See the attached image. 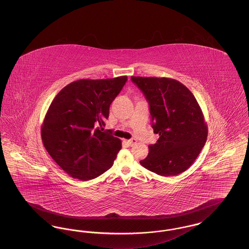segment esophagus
Returning a JSON list of instances; mask_svg holds the SVG:
<instances>
[{
    "mask_svg": "<svg viewBox=\"0 0 249 249\" xmlns=\"http://www.w3.org/2000/svg\"><path fill=\"white\" fill-rule=\"evenodd\" d=\"M127 142H128L130 145H133V144H135L137 142V140L136 139H130V140H128Z\"/></svg>",
    "mask_w": 249,
    "mask_h": 249,
    "instance_id": "obj_1",
    "label": "esophagus"
}]
</instances>
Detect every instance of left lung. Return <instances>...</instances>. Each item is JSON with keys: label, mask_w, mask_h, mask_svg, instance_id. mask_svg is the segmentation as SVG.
Returning <instances> with one entry per match:
<instances>
[{"label": "left lung", "mask_w": 249, "mask_h": 249, "mask_svg": "<svg viewBox=\"0 0 249 249\" xmlns=\"http://www.w3.org/2000/svg\"><path fill=\"white\" fill-rule=\"evenodd\" d=\"M131 81L148 101L152 128L160 135L148 146L141 165L162 177L185 172L201 153L208 134L197 100L186 86L173 78L131 76Z\"/></svg>", "instance_id": "left-lung-1"}]
</instances>
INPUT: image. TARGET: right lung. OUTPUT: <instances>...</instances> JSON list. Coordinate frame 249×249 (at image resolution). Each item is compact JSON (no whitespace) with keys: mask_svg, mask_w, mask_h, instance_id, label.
<instances>
[{"mask_svg":"<svg viewBox=\"0 0 249 249\" xmlns=\"http://www.w3.org/2000/svg\"><path fill=\"white\" fill-rule=\"evenodd\" d=\"M127 76L80 79L65 86L50 104L41 127L44 146L70 177L97 178L113 164L121 140L101 128Z\"/></svg>","mask_w":249,"mask_h":249,"instance_id":"obj_1","label":"right lung"}]
</instances>
